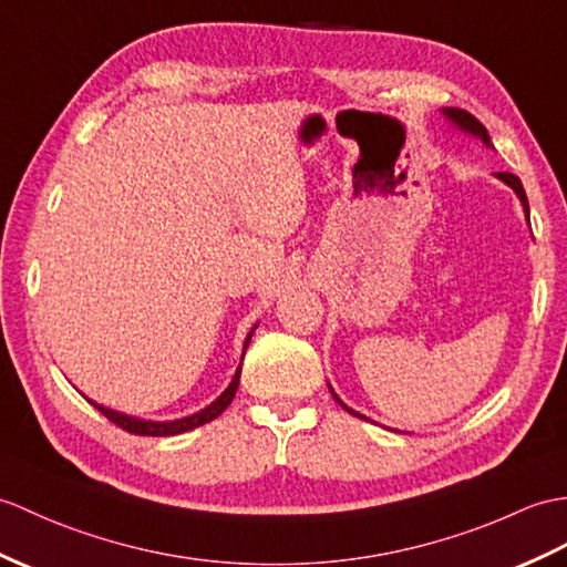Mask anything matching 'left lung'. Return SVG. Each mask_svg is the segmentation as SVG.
Returning <instances> with one entry per match:
<instances>
[{
  "label": "left lung",
  "mask_w": 567,
  "mask_h": 567,
  "mask_svg": "<svg viewBox=\"0 0 567 567\" xmlns=\"http://www.w3.org/2000/svg\"><path fill=\"white\" fill-rule=\"evenodd\" d=\"M446 115H450L452 117V121L456 123V125H462L464 130H468V133H473V135H478L485 144H491V137H488V130H485V125L478 121V117H473L468 111H462V109H446L444 111ZM497 178L499 181H505L507 183V186L512 188V190H515L517 195H519V200H522V205H524V213H526V217H529V203H526V193H524V186H522V181L517 178V176H512V174H497ZM333 393V391H331ZM333 396H336V393H333ZM336 401L340 403V405H343L346 408V411L348 413H352V415H358V417H362L364 420V415H360V413H354V411H350V408L343 403V401H340L338 396H336Z\"/></svg>",
  "instance_id": "1"
}]
</instances>
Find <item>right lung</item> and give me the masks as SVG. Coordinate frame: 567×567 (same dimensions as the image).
Wrapping results in <instances>:
<instances>
[{
  "instance_id": "1",
  "label": "right lung",
  "mask_w": 567,
  "mask_h": 567,
  "mask_svg": "<svg viewBox=\"0 0 567 567\" xmlns=\"http://www.w3.org/2000/svg\"><path fill=\"white\" fill-rule=\"evenodd\" d=\"M248 340H251V333H248V338H246V346H248ZM239 377H241V367L236 370V377L231 379V384L227 386V391H224L215 403H209L205 411H200V413L174 420V423H150V420H137V417H130V415H123V413H115V411H111V408H103L94 401H91V405L99 408V411L105 417H109L113 425H117L130 434H142V437H171V434H181V432H188L193 427H200V425L209 423V420H215L217 415H221L224 408L231 403L236 389H239Z\"/></svg>"
}]
</instances>
